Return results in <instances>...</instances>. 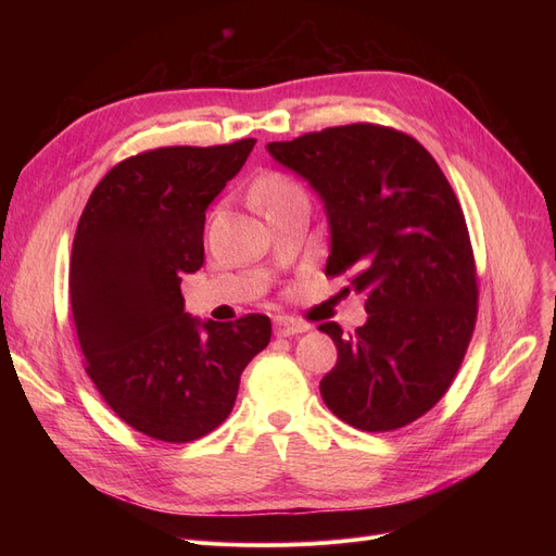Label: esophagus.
<instances>
[{"label":"esophagus","mask_w":556,"mask_h":556,"mask_svg":"<svg viewBox=\"0 0 556 556\" xmlns=\"http://www.w3.org/2000/svg\"><path fill=\"white\" fill-rule=\"evenodd\" d=\"M308 329V325L299 323L294 317L288 315H276L274 317V331L276 336H296V333H304Z\"/></svg>","instance_id":"esophagus-1"}]
</instances>
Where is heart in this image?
Listing matches in <instances>:
<instances>
[{"instance_id": "obj_1", "label": "heart", "mask_w": 556, "mask_h": 556, "mask_svg": "<svg viewBox=\"0 0 556 556\" xmlns=\"http://www.w3.org/2000/svg\"><path fill=\"white\" fill-rule=\"evenodd\" d=\"M252 194H255V199L260 201V204L264 206V211L268 213V211L282 206L285 201H290L294 197H301V194H304V190H301L299 185L292 178H288V176L268 174V176H264L255 185V190H252Z\"/></svg>"}]
</instances>
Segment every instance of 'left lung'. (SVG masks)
<instances>
[{
	"label": "left lung",
	"mask_w": 556,
	"mask_h": 556,
	"mask_svg": "<svg viewBox=\"0 0 556 556\" xmlns=\"http://www.w3.org/2000/svg\"><path fill=\"white\" fill-rule=\"evenodd\" d=\"M266 150L323 199L325 274H345L366 294L368 319L355 333L317 327L339 350L319 382L327 408L362 431L415 422L457 376L478 315L473 250L445 174L408 134L368 123Z\"/></svg>",
	"instance_id": "1"
}]
</instances>
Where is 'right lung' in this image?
Masks as SVG:
<instances>
[{
  "mask_svg": "<svg viewBox=\"0 0 556 556\" xmlns=\"http://www.w3.org/2000/svg\"><path fill=\"white\" fill-rule=\"evenodd\" d=\"M255 139L172 146L115 164L92 190L72 248L70 296L86 371L113 413L150 439L190 443L220 427L271 319L185 313L180 280L204 264L211 201Z\"/></svg>",
  "mask_w": 556,
  "mask_h": 556,
  "instance_id": "add662e5",
  "label": "right lung"
}]
</instances>
